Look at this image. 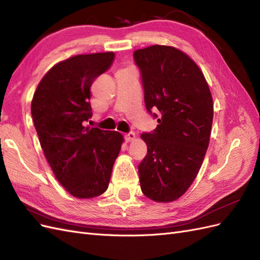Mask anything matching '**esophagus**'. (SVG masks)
I'll return each instance as SVG.
<instances>
[{
	"instance_id": "obj_1",
	"label": "esophagus",
	"mask_w": 260,
	"mask_h": 260,
	"mask_svg": "<svg viewBox=\"0 0 260 260\" xmlns=\"http://www.w3.org/2000/svg\"><path fill=\"white\" fill-rule=\"evenodd\" d=\"M136 139V133L135 132H129L127 135H124V140L127 141V142H131Z\"/></svg>"
}]
</instances>
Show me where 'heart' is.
Returning <instances> with one entry per match:
<instances>
[{"label":"heart","mask_w":260,"mask_h":260,"mask_svg":"<svg viewBox=\"0 0 260 260\" xmlns=\"http://www.w3.org/2000/svg\"><path fill=\"white\" fill-rule=\"evenodd\" d=\"M127 69H129V68H127ZM121 70H124V69H121Z\"/></svg>","instance_id":"heart-1"}]
</instances>
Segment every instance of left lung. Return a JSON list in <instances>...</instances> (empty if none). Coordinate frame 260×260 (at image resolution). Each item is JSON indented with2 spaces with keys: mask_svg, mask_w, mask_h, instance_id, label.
Returning a JSON list of instances; mask_svg holds the SVG:
<instances>
[{
  "mask_svg": "<svg viewBox=\"0 0 260 260\" xmlns=\"http://www.w3.org/2000/svg\"><path fill=\"white\" fill-rule=\"evenodd\" d=\"M133 57L147 112L158 118L153 132L141 135L147 145L139 165L141 190L155 202H172L191 186L205 157L214 117L211 93L199 66L174 46L152 45Z\"/></svg>",
  "mask_w": 260,
  "mask_h": 260,
  "instance_id": "obj_1",
  "label": "left lung"
}]
</instances>
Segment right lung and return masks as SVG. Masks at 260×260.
Listing matches in <instances>:
<instances>
[{
  "label": "right lung",
  "mask_w": 260,
  "mask_h": 260,
  "mask_svg": "<svg viewBox=\"0 0 260 260\" xmlns=\"http://www.w3.org/2000/svg\"><path fill=\"white\" fill-rule=\"evenodd\" d=\"M113 52L76 55L53 66L35 92L31 115L58 182L75 198L91 199L108 187L123 137L85 125L92 117L90 88L112 66Z\"/></svg>",
  "instance_id": "right-lung-1"
}]
</instances>
